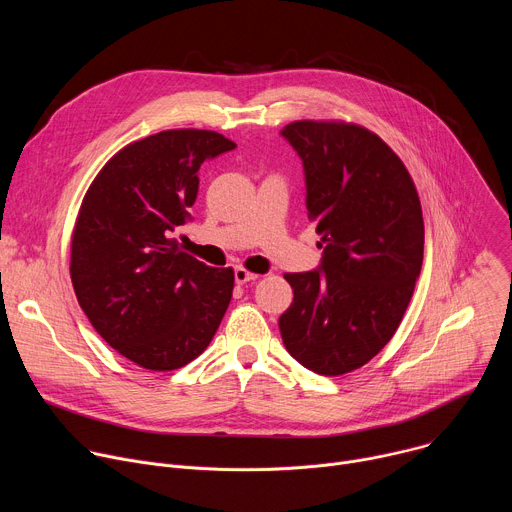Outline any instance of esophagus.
Masks as SVG:
<instances>
[{
  "instance_id": "1",
  "label": "esophagus",
  "mask_w": 512,
  "mask_h": 512,
  "mask_svg": "<svg viewBox=\"0 0 512 512\" xmlns=\"http://www.w3.org/2000/svg\"><path fill=\"white\" fill-rule=\"evenodd\" d=\"M259 275L257 273H251L249 269H245V267H237L235 269V281H237V285H245V283H249V281H255Z\"/></svg>"
}]
</instances>
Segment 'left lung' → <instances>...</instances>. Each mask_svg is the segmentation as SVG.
<instances>
[{"mask_svg":"<svg viewBox=\"0 0 512 512\" xmlns=\"http://www.w3.org/2000/svg\"><path fill=\"white\" fill-rule=\"evenodd\" d=\"M304 164L308 218L322 235L316 271L285 273L294 302L281 314L287 352L338 377L360 369L397 332L423 263V214L399 156L344 121L281 129Z\"/></svg>","mask_w":512,"mask_h":512,"instance_id":"1","label":"left lung"}]
</instances>
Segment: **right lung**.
Wrapping results in <instances>:
<instances>
[{"mask_svg": "<svg viewBox=\"0 0 512 512\" xmlns=\"http://www.w3.org/2000/svg\"><path fill=\"white\" fill-rule=\"evenodd\" d=\"M237 143L168 129L119 150L89 186L70 243V279L101 338L148 371L184 367L210 344L235 287L174 235L190 221L198 170Z\"/></svg>", "mask_w": 512, "mask_h": 512, "instance_id": "obj_1", "label": "right lung"}]
</instances>
